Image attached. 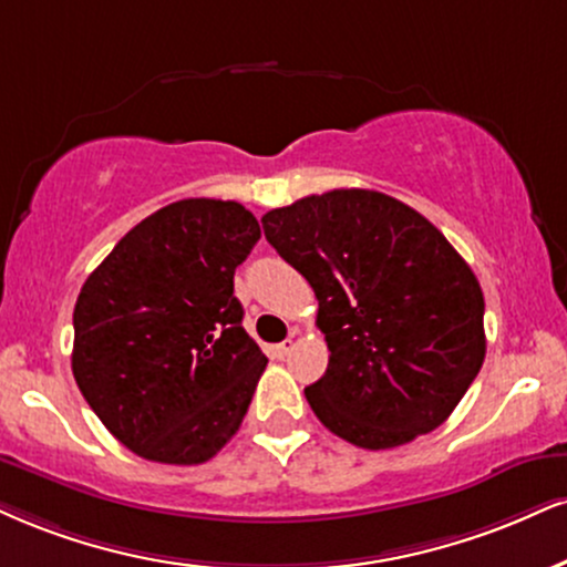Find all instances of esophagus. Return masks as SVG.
<instances>
[{
    "instance_id": "34e87169",
    "label": "esophagus",
    "mask_w": 567,
    "mask_h": 567,
    "mask_svg": "<svg viewBox=\"0 0 567 567\" xmlns=\"http://www.w3.org/2000/svg\"><path fill=\"white\" fill-rule=\"evenodd\" d=\"M290 351H292V340H290V338H288V340H282V343H277L275 349H271V353H275L277 359H285V357H288Z\"/></svg>"
}]
</instances>
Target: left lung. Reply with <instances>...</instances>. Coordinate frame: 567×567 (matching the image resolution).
Returning a JSON list of instances; mask_svg holds the SVG:
<instances>
[{
	"label": "left lung",
	"mask_w": 567,
	"mask_h": 567,
	"mask_svg": "<svg viewBox=\"0 0 567 567\" xmlns=\"http://www.w3.org/2000/svg\"><path fill=\"white\" fill-rule=\"evenodd\" d=\"M261 224L319 301L330 364L303 393L327 431L393 449L443 425L486 359L483 290L452 243L374 189L301 197Z\"/></svg>",
	"instance_id": "obj_1"
}]
</instances>
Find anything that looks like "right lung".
Instances as JSON below:
<instances>
[{
    "label": "right lung",
    "mask_w": 567,
    "mask_h": 567,
    "mask_svg": "<svg viewBox=\"0 0 567 567\" xmlns=\"http://www.w3.org/2000/svg\"><path fill=\"white\" fill-rule=\"evenodd\" d=\"M258 237L240 203L189 197L142 218L86 277L73 378L134 454L200 465L240 431L266 357L243 330L235 269Z\"/></svg>",
    "instance_id": "add662e5"
}]
</instances>
